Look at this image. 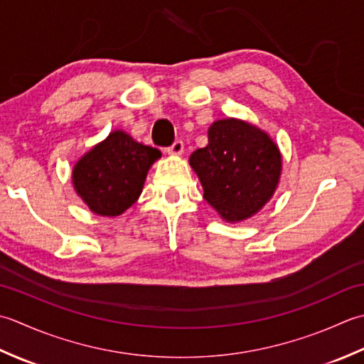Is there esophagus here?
Returning a JSON list of instances; mask_svg holds the SVG:
<instances>
[{
    "instance_id": "obj_1",
    "label": "esophagus",
    "mask_w": 364,
    "mask_h": 364,
    "mask_svg": "<svg viewBox=\"0 0 364 364\" xmlns=\"http://www.w3.org/2000/svg\"><path fill=\"white\" fill-rule=\"evenodd\" d=\"M182 152H183V143H182L181 139L174 141L173 146L168 149V154L169 155H174V157H177V155H182Z\"/></svg>"
}]
</instances>
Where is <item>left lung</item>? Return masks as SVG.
<instances>
[{
	"mask_svg": "<svg viewBox=\"0 0 364 364\" xmlns=\"http://www.w3.org/2000/svg\"><path fill=\"white\" fill-rule=\"evenodd\" d=\"M209 144L190 155L204 199L228 223H242L270 201L283 171L279 147L257 125L226 117L215 121Z\"/></svg>",
	"mask_w": 364,
	"mask_h": 364,
	"instance_id": "1",
	"label": "left lung"
}]
</instances>
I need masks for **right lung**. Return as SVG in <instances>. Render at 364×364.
Instances as JSON below:
<instances>
[{
	"instance_id": "right-lung-1",
	"label": "right lung",
	"mask_w": 364,
	"mask_h": 364,
	"mask_svg": "<svg viewBox=\"0 0 364 364\" xmlns=\"http://www.w3.org/2000/svg\"><path fill=\"white\" fill-rule=\"evenodd\" d=\"M160 157L159 149L113 130L75 161L73 190L92 213L119 217L138 201L147 173Z\"/></svg>"
}]
</instances>
